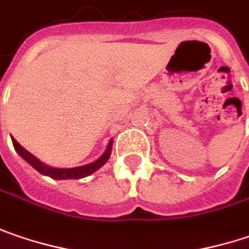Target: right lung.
<instances>
[{
	"label": "right lung",
	"instance_id": "1",
	"mask_svg": "<svg viewBox=\"0 0 249 249\" xmlns=\"http://www.w3.org/2000/svg\"><path fill=\"white\" fill-rule=\"evenodd\" d=\"M12 143H14L15 150L26 160L32 167L36 168L40 174L49 176V177H51V178L54 179H79L83 178V177L90 176V174H93L96 170H99V168L102 167L104 163L108 160V157L111 155V145H113V142H110L107 150L103 153V156L100 157L99 160H96V161H93L90 164H88V166H82V167L75 168H54L49 167V166H46L44 163H41V161L37 160L32 153H29L25 147H22V146L19 145L15 139H12Z\"/></svg>",
	"mask_w": 249,
	"mask_h": 249
}]
</instances>
